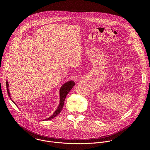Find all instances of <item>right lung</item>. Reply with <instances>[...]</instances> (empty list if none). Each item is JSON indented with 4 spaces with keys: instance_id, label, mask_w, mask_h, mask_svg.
I'll return each instance as SVG.
<instances>
[{
    "instance_id": "obj_1",
    "label": "right lung",
    "mask_w": 150,
    "mask_h": 150,
    "mask_svg": "<svg viewBox=\"0 0 150 150\" xmlns=\"http://www.w3.org/2000/svg\"><path fill=\"white\" fill-rule=\"evenodd\" d=\"M75 84V83L74 82V81H69L66 82L65 83H64L62 85V86L60 88V103H59V105L58 106L57 109H56V110L54 112V113L52 116H50L49 117L47 118L46 119H44L43 120H51L60 113V112H61V110L63 109V105H64V101H65V98H66L67 94L71 91V90L73 88V87L74 86ZM6 88H7V91H8V95H9V97L11 98L10 93H9V88H9V83H8V81H6ZM12 101H13V100H12ZM13 102L15 103L14 101H13Z\"/></svg>"
}]
</instances>
